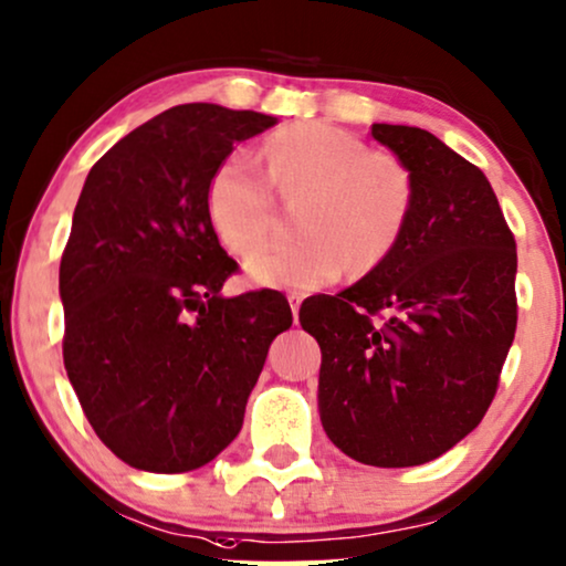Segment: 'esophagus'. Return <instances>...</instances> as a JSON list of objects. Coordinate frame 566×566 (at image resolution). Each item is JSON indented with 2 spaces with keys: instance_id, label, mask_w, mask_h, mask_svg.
<instances>
[{
  "instance_id": "34e87169",
  "label": "esophagus",
  "mask_w": 566,
  "mask_h": 566,
  "mask_svg": "<svg viewBox=\"0 0 566 566\" xmlns=\"http://www.w3.org/2000/svg\"><path fill=\"white\" fill-rule=\"evenodd\" d=\"M301 301H304V293H298V291H291V293H289V304H291V312H293V317H296V314H298V306H301Z\"/></svg>"
}]
</instances>
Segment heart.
Instances as JSON below:
<instances>
[{
    "instance_id": "b5f03b06",
    "label": "heart",
    "mask_w": 566,
    "mask_h": 566,
    "mask_svg": "<svg viewBox=\"0 0 566 566\" xmlns=\"http://www.w3.org/2000/svg\"><path fill=\"white\" fill-rule=\"evenodd\" d=\"M262 160L233 153L212 174L208 212L220 241L237 254L265 241L273 220V187L304 192L298 231L304 237L256 249L244 262L249 281L273 289L312 291L333 283L350 265L377 268L406 229L413 179L387 153L325 122L277 129L262 145Z\"/></svg>"
}]
</instances>
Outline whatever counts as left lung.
<instances>
[{"mask_svg":"<svg viewBox=\"0 0 566 566\" xmlns=\"http://www.w3.org/2000/svg\"><path fill=\"white\" fill-rule=\"evenodd\" d=\"M413 179L392 252L298 322L317 337L319 418L364 465L439 458L486 416L517 327V249L494 189L427 129L371 124ZM379 311L387 318L374 321Z\"/></svg>","mask_w":566,"mask_h":566,"instance_id":"left-lung-1","label":"left lung"}]
</instances>
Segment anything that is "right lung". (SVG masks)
Wrapping results in <instances>:
<instances>
[{"instance_id": "1", "label": "right lung", "mask_w": 566, "mask_h": 566, "mask_svg": "<svg viewBox=\"0 0 566 566\" xmlns=\"http://www.w3.org/2000/svg\"><path fill=\"white\" fill-rule=\"evenodd\" d=\"M275 116L185 104L122 137L87 174L59 265L64 369L95 434L148 473H187L229 447L281 291L220 296L237 262L208 212L212 174Z\"/></svg>"}]
</instances>
